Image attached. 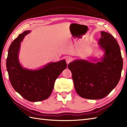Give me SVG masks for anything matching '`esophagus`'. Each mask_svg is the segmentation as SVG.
<instances>
[{"label":"esophagus","instance_id":"esophagus-1","mask_svg":"<svg viewBox=\"0 0 127 127\" xmlns=\"http://www.w3.org/2000/svg\"><path fill=\"white\" fill-rule=\"evenodd\" d=\"M72 59L71 57H67L66 58V62L68 64L70 63V62L72 61Z\"/></svg>","mask_w":127,"mask_h":127}]
</instances>
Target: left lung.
<instances>
[{
	"instance_id": "1",
	"label": "left lung",
	"mask_w": 127,
	"mask_h": 127,
	"mask_svg": "<svg viewBox=\"0 0 127 127\" xmlns=\"http://www.w3.org/2000/svg\"><path fill=\"white\" fill-rule=\"evenodd\" d=\"M98 44L105 51L96 63L83 59L70 63L77 93L83 98L100 99L107 96L118 84L123 68L120 46L111 34L102 31Z\"/></svg>"
}]
</instances>
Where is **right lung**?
<instances>
[{
	"label": "right lung",
	"instance_id": "add662e5",
	"mask_svg": "<svg viewBox=\"0 0 127 127\" xmlns=\"http://www.w3.org/2000/svg\"><path fill=\"white\" fill-rule=\"evenodd\" d=\"M31 32L26 31L20 34L10 45L6 59V68L12 87L29 101L47 99L53 91L54 83L67 64L65 60L50 63L35 70L23 68L18 61L20 42Z\"/></svg>",
	"mask_w": 127,
	"mask_h": 127
}]
</instances>
